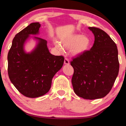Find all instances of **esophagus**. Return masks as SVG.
I'll return each instance as SVG.
<instances>
[{
	"label": "esophagus",
	"mask_w": 126,
	"mask_h": 126,
	"mask_svg": "<svg viewBox=\"0 0 126 126\" xmlns=\"http://www.w3.org/2000/svg\"><path fill=\"white\" fill-rule=\"evenodd\" d=\"M64 63H65V65H69V63H70L69 59H68L67 58H66V57H65V60H64Z\"/></svg>",
	"instance_id": "1"
}]
</instances>
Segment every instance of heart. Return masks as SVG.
<instances>
[{"instance_id": "b5f03b06", "label": "heart", "mask_w": 126, "mask_h": 126, "mask_svg": "<svg viewBox=\"0 0 126 126\" xmlns=\"http://www.w3.org/2000/svg\"><path fill=\"white\" fill-rule=\"evenodd\" d=\"M61 44L67 48H71L72 54L76 55H81L87 51L91 45V40L87 36L81 34H74L63 40ZM57 46L60 48L57 44Z\"/></svg>"}]
</instances>
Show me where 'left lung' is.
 I'll list each match as a JSON object with an SVG mask.
<instances>
[{
  "mask_svg": "<svg viewBox=\"0 0 126 126\" xmlns=\"http://www.w3.org/2000/svg\"><path fill=\"white\" fill-rule=\"evenodd\" d=\"M94 36L90 50L72 58L74 72L72 78L74 91L87 100L104 97L111 91L119 72L116 44L100 28L89 27Z\"/></svg>",
  "mask_w": 126,
  "mask_h": 126,
  "instance_id": "obj_1",
  "label": "left lung"
}]
</instances>
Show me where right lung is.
I'll return each instance as SVG.
<instances>
[{
	"label": "right lung",
	"instance_id": "1",
	"mask_svg": "<svg viewBox=\"0 0 126 126\" xmlns=\"http://www.w3.org/2000/svg\"><path fill=\"white\" fill-rule=\"evenodd\" d=\"M41 25L32 23L15 35L8 54V72L11 82L19 92L27 97L36 98L49 91L52 79L61 69L64 62L63 56L51 54L47 41H39L30 54L24 52L23 46L29 35L39 33Z\"/></svg>",
	"mask_w": 126,
	"mask_h": 126
}]
</instances>
